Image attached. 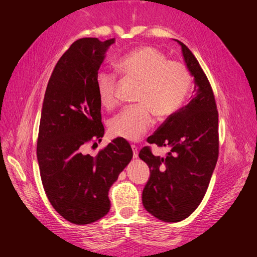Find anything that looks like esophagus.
Wrapping results in <instances>:
<instances>
[{"mask_svg": "<svg viewBox=\"0 0 257 257\" xmlns=\"http://www.w3.org/2000/svg\"><path fill=\"white\" fill-rule=\"evenodd\" d=\"M132 149H133V152H134V158H135V159H137V158H138V148H137V146L133 145L132 146Z\"/></svg>", "mask_w": 257, "mask_h": 257, "instance_id": "obj_1", "label": "esophagus"}]
</instances>
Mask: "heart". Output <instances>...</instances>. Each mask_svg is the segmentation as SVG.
Instances as JSON below:
<instances>
[{"mask_svg":"<svg viewBox=\"0 0 257 257\" xmlns=\"http://www.w3.org/2000/svg\"><path fill=\"white\" fill-rule=\"evenodd\" d=\"M124 78L138 81L134 107L125 108L112 118L109 125L113 137L137 141L157 118L169 117L181 107L190 90L191 74L184 64L168 61L165 53L154 46H143L116 62ZM97 95L101 105L112 109L117 105L116 77L108 72L96 76Z\"/></svg>","mask_w":257,"mask_h":257,"instance_id":"1","label":"heart"}]
</instances>
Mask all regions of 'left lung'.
Here are the masks:
<instances>
[{
  "mask_svg": "<svg viewBox=\"0 0 257 257\" xmlns=\"http://www.w3.org/2000/svg\"><path fill=\"white\" fill-rule=\"evenodd\" d=\"M183 61L193 77V96L147 139L168 147L166 157L141 149L139 158L148 165L150 179L143 191V204L163 222L187 219L203 200L219 156L217 110L209 80L199 62L183 43Z\"/></svg>",
  "mask_w": 257,
  "mask_h": 257,
  "instance_id": "left-lung-1",
  "label": "left lung"
}]
</instances>
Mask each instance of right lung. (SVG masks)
<instances>
[{
    "label": "right lung",
    "instance_id": "obj_1",
    "mask_svg": "<svg viewBox=\"0 0 257 257\" xmlns=\"http://www.w3.org/2000/svg\"><path fill=\"white\" fill-rule=\"evenodd\" d=\"M113 43L74 42L54 68L43 100L36 150L42 183L58 214L77 225L107 214L108 191L134 156L120 138L96 158L83 154L86 143H100L105 134L96 76Z\"/></svg>",
    "mask_w": 257,
    "mask_h": 257
}]
</instances>
